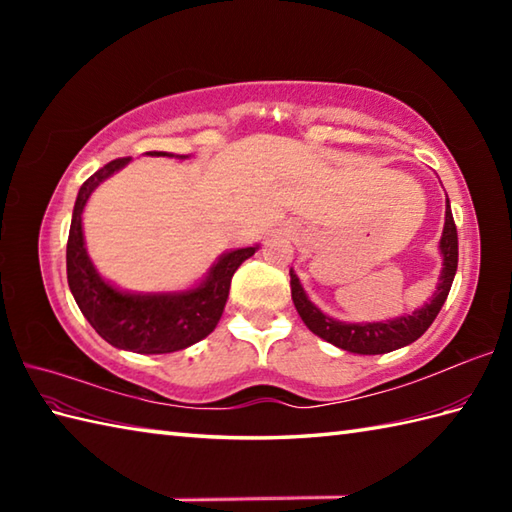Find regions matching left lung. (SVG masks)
I'll return each instance as SVG.
<instances>
[{
    "label": "left lung",
    "mask_w": 512,
    "mask_h": 512,
    "mask_svg": "<svg viewBox=\"0 0 512 512\" xmlns=\"http://www.w3.org/2000/svg\"><path fill=\"white\" fill-rule=\"evenodd\" d=\"M440 250L444 257V268H442V277H440L436 295L431 297L427 306L416 310L413 314H407V317L385 321V323H365V325L334 321L330 317H325L317 306H312L310 299L306 297V292H303L299 284L297 275L290 270L292 301H295L299 317L308 325V330L321 336L323 341L341 347L345 352L374 356V354L398 350V347H405L416 339H420V336L429 330V325L438 317L440 308L449 297L455 270H458V228H455V222H453L449 198H447V220H444Z\"/></svg>",
    "instance_id": "left-lung-1"
}]
</instances>
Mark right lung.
<instances>
[{
	"mask_svg": "<svg viewBox=\"0 0 512 512\" xmlns=\"http://www.w3.org/2000/svg\"><path fill=\"white\" fill-rule=\"evenodd\" d=\"M156 154V151H154ZM156 156H167L158 151ZM129 158H116L107 162L96 173L83 182L74 202L68 250H65V262H68V284L74 295L76 306L81 308L83 317L90 321L99 336L118 347L138 354H169L189 347L209 336L217 321H220L228 288L235 270L242 266L244 259L255 253V248H239L224 255L217 262L209 277L202 284L182 292V295H125L96 275L88 253L83 246V228L81 213L88 202L90 193L99 184L112 176L114 171L125 167Z\"/></svg>",
	"mask_w": 512,
	"mask_h": 512,
	"instance_id": "1",
	"label": "right lung"
}]
</instances>
